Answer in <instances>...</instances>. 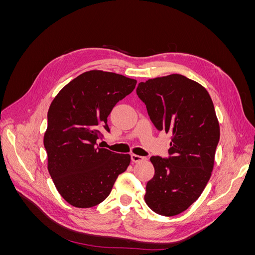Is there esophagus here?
I'll use <instances>...</instances> for the list:
<instances>
[{
	"instance_id": "34e87169",
	"label": "esophagus",
	"mask_w": 255,
	"mask_h": 255,
	"mask_svg": "<svg viewBox=\"0 0 255 255\" xmlns=\"http://www.w3.org/2000/svg\"><path fill=\"white\" fill-rule=\"evenodd\" d=\"M130 159H132L133 163H139V161L144 160L145 157H142L140 155H137V154H132V155H130Z\"/></svg>"
}]
</instances>
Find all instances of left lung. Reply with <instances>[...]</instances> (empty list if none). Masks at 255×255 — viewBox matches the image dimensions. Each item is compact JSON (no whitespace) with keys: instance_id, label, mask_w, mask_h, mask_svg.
Returning a JSON list of instances; mask_svg holds the SVG:
<instances>
[{"instance_id":"1","label":"left lung","mask_w":255,"mask_h":255,"mask_svg":"<svg viewBox=\"0 0 255 255\" xmlns=\"http://www.w3.org/2000/svg\"><path fill=\"white\" fill-rule=\"evenodd\" d=\"M153 125L171 134L169 158L152 156L155 169L144 201L161 216H175L201 196L212 175L220 128L207 90L181 74L138 84Z\"/></svg>"}]
</instances>
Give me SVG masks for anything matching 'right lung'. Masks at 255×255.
<instances>
[{
    "label": "right lung",
    "mask_w": 255,
    "mask_h": 255,
    "mask_svg": "<svg viewBox=\"0 0 255 255\" xmlns=\"http://www.w3.org/2000/svg\"><path fill=\"white\" fill-rule=\"evenodd\" d=\"M121 74L91 70L68 83L48 112L43 144L54 185L72 206L87 208L109 197L119 174L129 165V154L97 145L114 106L136 86Z\"/></svg>",
    "instance_id": "1"
}]
</instances>
